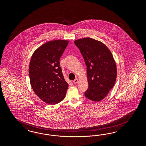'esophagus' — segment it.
Returning <instances> with one entry per match:
<instances>
[{
    "mask_svg": "<svg viewBox=\"0 0 146 146\" xmlns=\"http://www.w3.org/2000/svg\"><path fill=\"white\" fill-rule=\"evenodd\" d=\"M78 79H76L73 80V83H74V84H76L78 83Z\"/></svg>",
    "mask_w": 146,
    "mask_h": 146,
    "instance_id": "1",
    "label": "esophagus"
}]
</instances>
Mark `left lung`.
Listing matches in <instances>:
<instances>
[{"label": "left lung", "mask_w": 146, "mask_h": 146, "mask_svg": "<svg viewBox=\"0 0 146 146\" xmlns=\"http://www.w3.org/2000/svg\"><path fill=\"white\" fill-rule=\"evenodd\" d=\"M87 66L88 88L85 96L95 102L106 96L115 85L117 69L110 51L102 42L87 37L74 41Z\"/></svg>", "instance_id": "8db88e82"}]
</instances>
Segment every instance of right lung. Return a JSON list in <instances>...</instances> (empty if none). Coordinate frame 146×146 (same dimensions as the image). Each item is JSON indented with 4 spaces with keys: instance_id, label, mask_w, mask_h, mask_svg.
<instances>
[{
    "instance_id": "right-lung-1",
    "label": "right lung",
    "mask_w": 146,
    "mask_h": 146,
    "mask_svg": "<svg viewBox=\"0 0 146 146\" xmlns=\"http://www.w3.org/2000/svg\"><path fill=\"white\" fill-rule=\"evenodd\" d=\"M68 41L54 40L43 44L34 52L29 65L32 88L43 101L55 104L65 97L68 84L62 73L59 59Z\"/></svg>"
}]
</instances>
